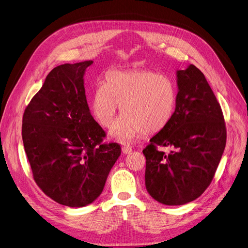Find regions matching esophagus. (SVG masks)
Returning <instances> with one entry per match:
<instances>
[{
  "mask_svg": "<svg viewBox=\"0 0 248 248\" xmlns=\"http://www.w3.org/2000/svg\"><path fill=\"white\" fill-rule=\"evenodd\" d=\"M132 151H133V149H132V147L131 146H128V145H124V147H123V153L124 154H129V153H132Z\"/></svg>",
  "mask_w": 248,
  "mask_h": 248,
  "instance_id": "obj_1",
  "label": "esophagus"
}]
</instances>
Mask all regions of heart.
<instances>
[{
  "mask_svg": "<svg viewBox=\"0 0 248 248\" xmlns=\"http://www.w3.org/2000/svg\"><path fill=\"white\" fill-rule=\"evenodd\" d=\"M120 106L124 115L111 131L114 138L128 141L145 133H159L174 115L177 88L157 72L113 69L95 87L91 107L100 124L109 128Z\"/></svg>",
  "mask_w": 248,
  "mask_h": 248,
  "instance_id": "b5f03b06",
  "label": "heart"
}]
</instances>
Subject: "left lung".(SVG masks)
<instances>
[{
	"mask_svg": "<svg viewBox=\"0 0 248 248\" xmlns=\"http://www.w3.org/2000/svg\"><path fill=\"white\" fill-rule=\"evenodd\" d=\"M177 106L169 124L142 150L146 188L165 205H183L209 187L226 145L224 116L204 74L195 65L177 71ZM159 147H171L165 154Z\"/></svg>",
	"mask_w": 248,
	"mask_h": 248,
	"instance_id": "left-lung-1",
	"label": "left lung"
}]
</instances>
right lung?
I'll return each mask as SVG.
<instances>
[{
  "mask_svg": "<svg viewBox=\"0 0 248 248\" xmlns=\"http://www.w3.org/2000/svg\"><path fill=\"white\" fill-rule=\"evenodd\" d=\"M93 63L52 69L23 114L22 139L34 181L46 196L69 207L99 196L121 155L120 144L103 142L107 134L89 111L83 75Z\"/></svg>",
  "mask_w": 248,
  "mask_h": 248,
  "instance_id": "1",
  "label": "right lung"
}]
</instances>
